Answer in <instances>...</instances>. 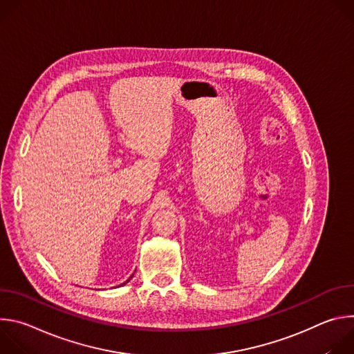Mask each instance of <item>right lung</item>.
<instances>
[{
	"mask_svg": "<svg viewBox=\"0 0 354 354\" xmlns=\"http://www.w3.org/2000/svg\"><path fill=\"white\" fill-rule=\"evenodd\" d=\"M131 277H133V276H131ZM131 277H130V279H131ZM130 279H129V280H130ZM129 280H126V281H124V283H127V281H129Z\"/></svg>",
	"mask_w": 354,
	"mask_h": 354,
	"instance_id": "add662e5",
	"label": "right lung"
}]
</instances>
